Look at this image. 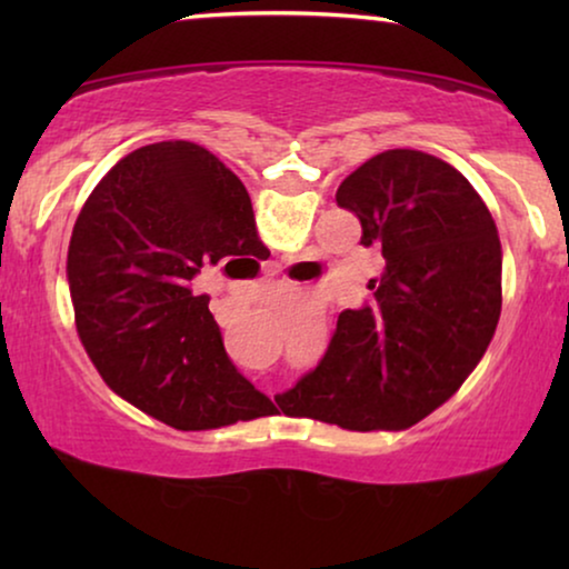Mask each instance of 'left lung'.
Here are the masks:
<instances>
[{
	"mask_svg": "<svg viewBox=\"0 0 569 569\" xmlns=\"http://www.w3.org/2000/svg\"><path fill=\"white\" fill-rule=\"evenodd\" d=\"M337 204L386 269L370 300L339 313L321 365L282 411L345 430H403L453 396L485 357L502 310V246L473 186L422 150H386L341 181Z\"/></svg>",
	"mask_w": 569,
	"mask_h": 569,
	"instance_id": "left-lung-1",
	"label": "left lung"
}]
</instances>
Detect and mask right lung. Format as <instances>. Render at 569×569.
Masks as SVG:
<instances>
[{
  "instance_id": "right-lung-1",
  "label": "right lung",
  "mask_w": 569,
  "mask_h": 569,
  "mask_svg": "<svg viewBox=\"0 0 569 569\" xmlns=\"http://www.w3.org/2000/svg\"><path fill=\"white\" fill-rule=\"evenodd\" d=\"M253 253L269 256L251 197L201 144L170 139L116 162L67 251L77 333L108 388L186 432L267 417L274 407L230 362L209 298L191 292L201 269Z\"/></svg>"
}]
</instances>
